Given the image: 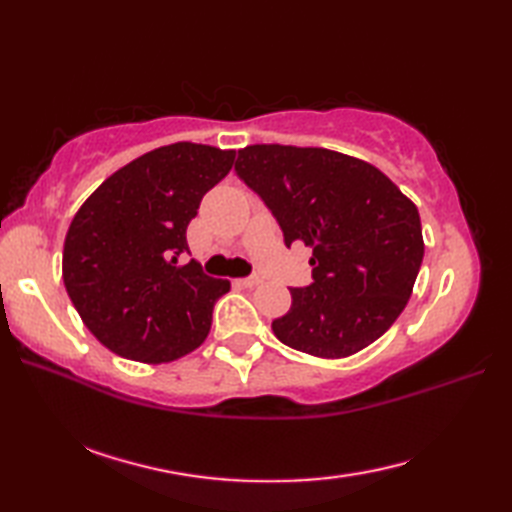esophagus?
<instances>
[{"instance_id": "1", "label": "esophagus", "mask_w": 512, "mask_h": 512, "mask_svg": "<svg viewBox=\"0 0 512 512\" xmlns=\"http://www.w3.org/2000/svg\"><path fill=\"white\" fill-rule=\"evenodd\" d=\"M239 284H242L244 288H253V286H257V284H262V277H259V275L242 277V279H239Z\"/></svg>"}]
</instances>
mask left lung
Wrapping results in <instances>:
<instances>
[{
  "instance_id": "8db88e82",
  "label": "left lung",
  "mask_w": 512,
  "mask_h": 512,
  "mask_svg": "<svg viewBox=\"0 0 512 512\" xmlns=\"http://www.w3.org/2000/svg\"><path fill=\"white\" fill-rule=\"evenodd\" d=\"M235 173L273 213L284 242L312 248V284L290 288L277 339L343 358L383 336L405 310L422 264L420 215L383 171L321 147L250 145Z\"/></svg>"
}]
</instances>
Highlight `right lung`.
I'll use <instances>...</instances> for the list:
<instances>
[{
  "label": "right lung",
  "mask_w": 512,
  "mask_h": 512,
  "mask_svg": "<svg viewBox=\"0 0 512 512\" xmlns=\"http://www.w3.org/2000/svg\"><path fill=\"white\" fill-rule=\"evenodd\" d=\"M235 151L176 143L149 151L107 178L68 228L63 284L107 350L140 363H169L202 345L226 279L189 253L187 226L233 167Z\"/></svg>",
  "instance_id": "add662e5"
}]
</instances>
